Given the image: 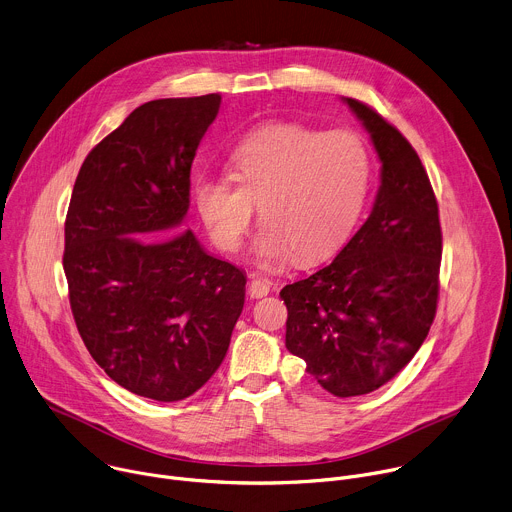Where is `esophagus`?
Wrapping results in <instances>:
<instances>
[{"mask_svg":"<svg viewBox=\"0 0 512 512\" xmlns=\"http://www.w3.org/2000/svg\"><path fill=\"white\" fill-rule=\"evenodd\" d=\"M270 280H266V278H252V282H250V288H248V292H250V296L252 298H262V296H266L268 292H270Z\"/></svg>","mask_w":512,"mask_h":512,"instance_id":"esophagus-1","label":"esophagus"}]
</instances>
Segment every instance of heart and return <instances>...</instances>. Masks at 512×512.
I'll list each match as a JSON object with an SVG mask.
<instances>
[{"label":"heart","mask_w":512,"mask_h":512,"mask_svg":"<svg viewBox=\"0 0 512 512\" xmlns=\"http://www.w3.org/2000/svg\"><path fill=\"white\" fill-rule=\"evenodd\" d=\"M234 177L203 175L193 195L214 242L236 252L252 224L264 222L252 258L262 266L317 262L355 230L369 191L371 163L353 133L323 135L298 125H266L232 151Z\"/></svg>","instance_id":"obj_1"}]
</instances>
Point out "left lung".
Returning a JSON list of instances; mask_svg holds the SVG:
<instances>
[{
	"instance_id": "left-lung-1",
	"label": "left lung",
	"mask_w": 512,
	"mask_h": 512,
	"mask_svg": "<svg viewBox=\"0 0 512 512\" xmlns=\"http://www.w3.org/2000/svg\"><path fill=\"white\" fill-rule=\"evenodd\" d=\"M343 102L381 161L373 210L335 260L286 284V349L323 389H379L414 359L436 317L442 230L428 173L407 139L355 98Z\"/></svg>"
}]
</instances>
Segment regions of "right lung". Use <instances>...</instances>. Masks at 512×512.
Instances as JSON below:
<instances>
[{
  "label": "right lung",
  "mask_w": 512,
  "mask_h": 512,
  "mask_svg": "<svg viewBox=\"0 0 512 512\" xmlns=\"http://www.w3.org/2000/svg\"><path fill=\"white\" fill-rule=\"evenodd\" d=\"M220 94L135 109L84 159L64 226L78 333L105 373L155 401L195 393L222 365L246 274L191 230L189 173Z\"/></svg>",
  "instance_id": "1"
}]
</instances>
